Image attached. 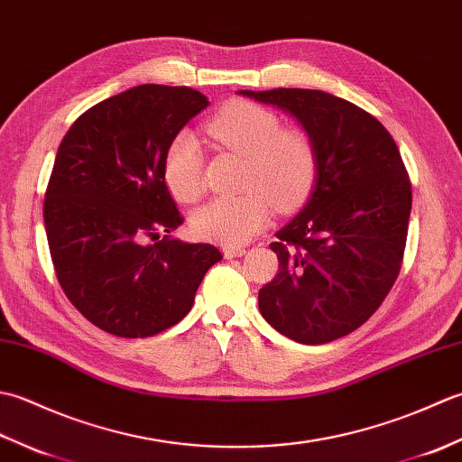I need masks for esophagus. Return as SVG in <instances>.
<instances>
[{"instance_id": "34e87169", "label": "esophagus", "mask_w": 462, "mask_h": 462, "mask_svg": "<svg viewBox=\"0 0 462 462\" xmlns=\"http://www.w3.org/2000/svg\"><path fill=\"white\" fill-rule=\"evenodd\" d=\"M222 252H224V258L230 260V258L244 256V254H246V248H244V246H224Z\"/></svg>"}]
</instances>
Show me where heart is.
Returning <instances> with one entry per match:
<instances>
[{"label": "heart", "mask_w": 462, "mask_h": 462, "mask_svg": "<svg viewBox=\"0 0 462 462\" xmlns=\"http://www.w3.org/2000/svg\"><path fill=\"white\" fill-rule=\"evenodd\" d=\"M216 143L244 156L242 194L216 196L192 214L196 236L238 246L266 226L272 204L293 208L310 194L318 176V151L298 126H282L280 116L252 101L234 99L204 125ZM204 159L199 141L179 133L166 146L162 176L171 194L194 202L202 194Z\"/></svg>", "instance_id": "1"}]
</instances>
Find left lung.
I'll use <instances>...</instances> for the list:
<instances>
[{
  "label": "left lung",
  "instance_id": "obj_1",
  "mask_svg": "<svg viewBox=\"0 0 462 462\" xmlns=\"http://www.w3.org/2000/svg\"><path fill=\"white\" fill-rule=\"evenodd\" d=\"M291 113L318 151L303 210L276 232V278L258 293L263 319L306 346L363 326L403 263L411 180L393 136L375 116L316 89L240 91Z\"/></svg>",
  "mask_w": 462,
  "mask_h": 462
}]
</instances>
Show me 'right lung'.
I'll return each instance as SVG.
<instances>
[{"mask_svg": "<svg viewBox=\"0 0 462 462\" xmlns=\"http://www.w3.org/2000/svg\"><path fill=\"white\" fill-rule=\"evenodd\" d=\"M206 106L190 87L139 85L85 111L59 144L43 202L53 268L69 301L113 336L151 337L176 326L222 260L210 244L169 238L184 218L162 159Z\"/></svg>", "mask_w": 462, "mask_h": 462, "instance_id": "add662e5", "label": "right lung"}]
</instances>
